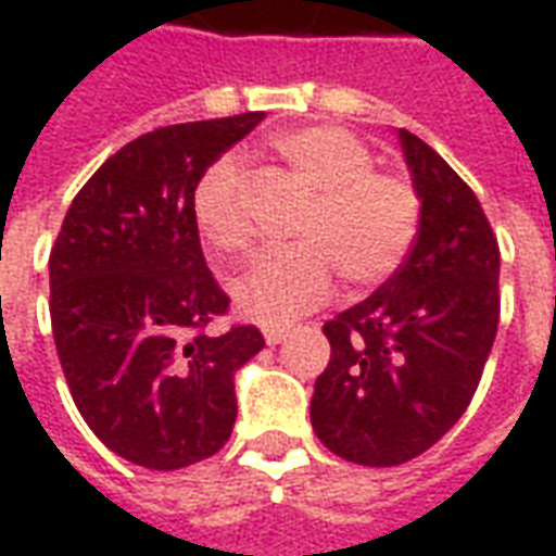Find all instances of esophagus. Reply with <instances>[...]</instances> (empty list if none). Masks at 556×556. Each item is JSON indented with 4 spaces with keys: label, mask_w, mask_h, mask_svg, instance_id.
Instances as JSON below:
<instances>
[{
    "label": "esophagus",
    "mask_w": 556,
    "mask_h": 556,
    "mask_svg": "<svg viewBox=\"0 0 556 556\" xmlns=\"http://www.w3.org/2000/svg\"><path fill=\"white\" fill-rule=\"evenodd\" d=\"M291 327H265V342L267 345H282L289 339Z\"/></svg>",
    "instance_id": "34e87169"
}]
</instances>
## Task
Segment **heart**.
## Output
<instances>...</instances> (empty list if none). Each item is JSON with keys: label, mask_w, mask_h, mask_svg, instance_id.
I'll use <instances>...</instances> for the list:
<instances>
[{"label": "heart", "mask_w": 556, "mask_h": 556, "mask_svg": "<svg viewBox=\"0 0 556 556\" xmlns=\"http://www.w3.org/2000/svg\"><path fill=\"white\" fill-rule=\"evenodd\" d=\"M313 193L298 247L267 253L231 279L235 309L255 325H282L321 303L337 267L351 286H375L405 262L419 229V195L405 178L372 169V151L342 127L313 125L270 137ZM193 223L217 253L250 243L243 169L235 157L211 163L190 199Z\"/></svg>", "instance_id": "1"}]
</instances>
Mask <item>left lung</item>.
I'll return each mask as SVG.
<instances>
[{"mask_svg": "<svg viewBox=\"0 0 556 556\" xmlns=\"http://www.w3.org/2000/svg\"><path fill=\"white\" fill-rule=\"evenodd\" d=\"M419 229L405 265L325 325L330 363L309 419L330 453L393 467L426 453L477 393L501 321V250L453 166L399 130Z\"/></svg>", "mask_w": 556, "mask_h": 556, "instance_id": "8db88e82", "label": "left lung"}]
</instances>
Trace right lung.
Wrapping results in <instances>:
<instances>
[{
    "mask_svg": "<svg viewBox=\"0 0 556 556\" xmlns=\"http://www.w3.org/2000/svg\"><path fill=\"white\" fill-rule=\"evenodd\" d=\"M265 113L187 122L127 142L71 202L50 253V318L71 396L115 455L181 470L229 441L235 372L255 327L211 333L229 298L211 277L190 199Z\"/></svg>",
    "mask_w": 556,
    "mask_h": 556,
    "instance_id": "add662e5",
    "label": "right lung"
}]
</instances>
